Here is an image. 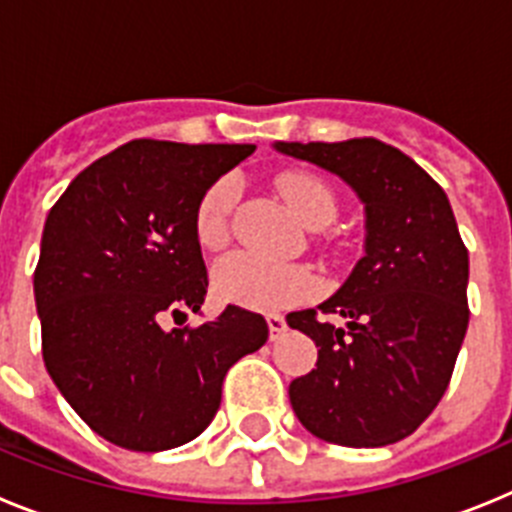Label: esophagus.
<instances>
[{
	"mask_svg": "<svg viewBox=\"0 0 512 512\" xmlns=\"http://www.w3.org/2000/svg\"><path fill=\"white\" fill-rule=\"evenodd\" d=\"M266 325H269V338L271 341H277L282 336L284 330H287V323H284L282 315H266Z\"/></svg>",
	"mask_w": 512,
	"mask_h": 512,
	"instance_id": "obj_1",
	"label": "esophagus"
}]
</instances>
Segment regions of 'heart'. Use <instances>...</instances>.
I'll list each match as a JSON object with an SVG mask.
<instances>
[{
    "mask_svg": "<svg viewBox=\"0 0 512 512\" xmlns=\"http://www.w3.org/2000/svg\"><path fill=\"white\" fill-rule=\"evenodd\" d=\"M279 192L307 228H325L336 220L338 202L328 184L307 171H287L277 179ZM241 197L235 176H220L202 192L194 207V235L207 251H217L230 241L233 212ZM212 289L217 300L246 310H282L315 295L318 282L305 266L274 264L253 253H233L212 269Z\"/></svg>",
    "mask_w": 512,
    "mask_h": 512,
    "instance_id": "obj_1",
    "label": "heart"
}]
</instances>
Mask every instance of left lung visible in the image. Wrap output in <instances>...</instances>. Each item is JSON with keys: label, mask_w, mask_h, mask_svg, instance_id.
Segmentation results:
<instances>
[{"label": "left lung", "mask_w": 512, "mask_h": 512, "mask_svg": "<svg viewBox=\"0 0 512 512\" xmlns=\"http://www.w3.org/2000/svg\"><path fill=\"white\" fill-rule=\"evenodd\" d=\"M277 151L341 176L366 212L364 256L317 310L289 312V328L318 346V364L289 384L312 436L351 449L402 441L433 413L469 325V253L449 197L413 158L374 138L277 143Z\"/></svg>", "instance_id": "left-lung-1"}]
</instances>
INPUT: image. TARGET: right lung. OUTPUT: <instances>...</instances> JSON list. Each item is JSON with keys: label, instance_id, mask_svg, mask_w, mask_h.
Returning <instances> with one entry per match:
<instances>
[{"label": "right lung", "instance_id": "right-lung-1", "mask_svg": "<svg viewBox=\"0 0 512 512\" xmlns=\"http://www.w3.org/2000/svg\"><path fill=\"white\" fill-rule=\"evenodd\" d=\"M253 151L130 140L81 171L48 212L33 277L45 369L115 446L166 451L200 436L230 366L269 338L261 315L235 305L197 328H161L200 312L207 269L194 207Z\"/></svg>", "mask_w": 512, "mask_h": 512}]
</instances>
